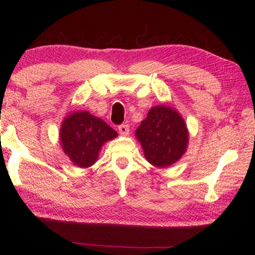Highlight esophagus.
<instances>
[{
    "instance_id": "esophagus-1",
    "label": "esophagus",
    "mask_w": 255,
    "mask_h": 255,
    "mask_svg": "<svg viewBox=\"0 0 255 255\" xmlns=\"http://www.w3.org/2000/svg\"><path fill=\"white\" fill-rule=\"evenodd\" d=\"M118 131H120V133L122 135H128V132H130V128H128V125H125V124H122L118 127Z\"/></svg>"
}]
</instances>
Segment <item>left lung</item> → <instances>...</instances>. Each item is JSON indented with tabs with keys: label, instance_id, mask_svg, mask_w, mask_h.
Returning <instances> with one entry per match:
<instances>
[{
	"label": "left lung",
	"instance_id": "1",
	"mask_svg": "<svg viewBox=\"0 0 255 255\" xmlns=\"http://www.w3.org/2000/svg\"><path fill=\"white\" fill-rule=\"evenodd\" d=\"M146 160L153 166L168 167L186 153L189 131L183 117L170 106H155L135 130Z\"/></svg>",
	"mask_w": 255,
	"mask_h": 255
}]
</instances>
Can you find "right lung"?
I'll use <instances>...</instances> for the list:
<instances>
[{
	"label": "right lung",
	"mask_w": 255,
	"mask_h": 255,
	"mask_svg": "<svg viewBox=\"0 0 255 255\" xmlns=\"http://www.w3.org/2000/svg\"><path fill=\"white\" fill-rule=\"evenodd\" d=\"M117 135L106 122L88 111L69 114L62 121L59 131L62 151L80 168L93 166L102 146Z\"/></svg>",
	"instance_id": "add662e5"
}]
</instances>
